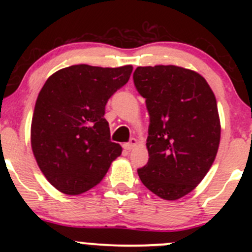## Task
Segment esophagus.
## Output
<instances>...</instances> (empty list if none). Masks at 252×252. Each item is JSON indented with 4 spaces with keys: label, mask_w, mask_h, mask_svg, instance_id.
<instances>
[{
    "label": "esophagus",
    "mask_w": 252,
    "mask_h": 252,
    "mask_svg": "<svg viewBox=\"0 0 252 252\" xmlns=\"http://www.w3.org/2000/svg\"><path fill=\"white\" fill-rule=\"evenodd\" d=\"M135 146H136V139H134V138L130 139V141L129 142L124 144V149L129 150V151H130V150H133Z\"/></svg>",
    "instance_id": "obj_1"
}]
</instances>
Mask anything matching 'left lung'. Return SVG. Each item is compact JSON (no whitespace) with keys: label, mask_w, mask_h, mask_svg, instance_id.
Segmentation results:
<instances>
[{"label":"left lung","mask_w":252,"mask_h":252,"mask_svg":"<svg viewBox=\"0 0 252 252\" xmlns=\"http://www.w3.org/2000/svg\"><path fill=\"white\" fill-rule=\"evenodd\" d=\"M134 85L150 114L149 162L138 169L142 184L164 200L189 194L217 155V101L200 74L177 65L138 67Z\"/></svg>","instance_id":"1"}]
</instances>
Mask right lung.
Wrapping results in <instances>:
<instances>
[{
	"label": "right lung",
	"mask_w": 252,
	"mask_h": 252,
	"mask_svg": "<svg viewBox=\"0 0 252 252\" xmlns=\"http://www.w3.org/2000/svg\"><path fill=\"white\" fill-rule=\"evenodd\" d=\"M131 72V65H70L42 86L32 114V147L46 179L63 194L78 195L97 185L122 154L111 141L105 107Z\"/></svg>",
	"instance_id": "1"
}]
</instances>
